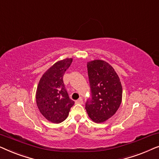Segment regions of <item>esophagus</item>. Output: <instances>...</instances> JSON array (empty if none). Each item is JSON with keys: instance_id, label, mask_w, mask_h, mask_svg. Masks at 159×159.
<instances>
[{"instance_id": "34e87169", "label": "esophagus", "mask_w": 159, "mask_h": 159, "mask_svg": "<svg viewBox=\"0 0 159 159\" xmlns=\"http://www.w3.org/2000/svg\"><path fill=\"white\" fill-rule=\"evenodd\" d=\"M75 103H77V104H82V103H83V101H82V98H80L79 99L77 100V101H75Z\"/></svg>"}]
</instances>
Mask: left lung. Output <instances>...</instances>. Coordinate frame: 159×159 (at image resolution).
<instances>
[{
    "label": "left lung",
    "mask_w": 159,
    "mask_h": 159,
    "mask_svg": "<svg viewBox=\"0 0 159 159\" xmlns=\"http://www.w3.org/2000/svg\"><path fill=\"white\" fill-rule=\"evenodd\" d=\"M91 98L85 109L92 121L102 123L114 116L121 105L122 87L114 68L105 61L94 60L87 64Z\"/></svg>",
    "instance_id": "1"
}]
</instances>
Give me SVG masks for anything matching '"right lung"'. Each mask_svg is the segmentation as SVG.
<instances>
[{
  "label": "right lung",
  "mask_w": 159,
  "mask_h": 159,
  "mask_svg": "<svg viewBox=\"0 0 159 159\" xmlns=\"http://www.w3.org/2000/svg\"><path fill=\"white\" fill-rule=\"evenodd\" d=\"M72 58L58 61L40 78L36 91V103L41 114L52 123L62 122L75 104L65 88L63 76Z\"/></svg>",
  "instance_id": "obj_1"
}]
</instances>
